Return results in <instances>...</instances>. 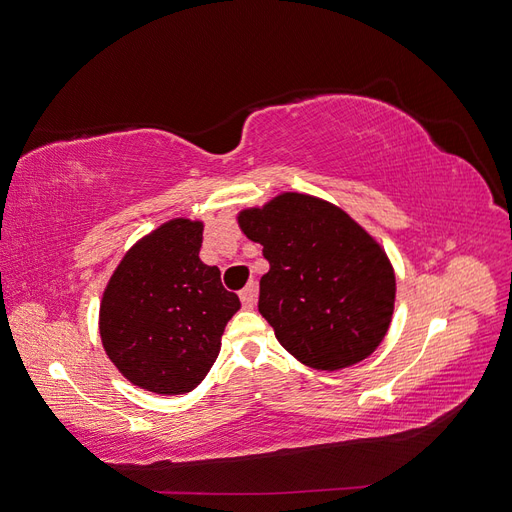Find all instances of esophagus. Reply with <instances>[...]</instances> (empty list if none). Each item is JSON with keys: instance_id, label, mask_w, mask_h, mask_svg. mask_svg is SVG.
<instances>
[{"instance_id": "34e87169", "label": "esophagus", "mask_w": 512, "mask_h": 512, "mask_svg": "<svg viewBox=\"0 0 512 512\" xmlns=\"http://www.w3.org/2000/svg\"><path fill=\"white\" fill-rule=\"evenodd\" d=\"M241 303H243V307H247V309H252L254 305H256V297H258V286L252 282V284H247L243 290H241Z\"/></svg>"}]
</instances>
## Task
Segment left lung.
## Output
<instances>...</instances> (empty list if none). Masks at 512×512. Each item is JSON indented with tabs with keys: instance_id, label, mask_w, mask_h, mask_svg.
<instances>
[{
	"instance_id": "obj_1",
	"label": "left lung",
	"mask_w": 512,
	"mask_h": 512,
	"mask_svg": "<svg viewBox=\"0 0 512 512\" xmlns=\"http://www.w3.org/2000/svg\"><path fill=\"white\" fill-rule=\"evenodd\" d=\"M239 226L269 260L258 312L294 359L335 371L378 348L393 316L395 273L348 213L286 192L241 211Z\"/></svg>"
}]
</instances>
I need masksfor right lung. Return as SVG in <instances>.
<instances>
[{"mask_svg": "<svg viewBox=\"0 0 512 512\" xmlns=\"http://www.w3.org/2000/svg\"><path fill=\"white\" fill-rule=\"evenodd\" d=\"M203 224L170 220L123 256L100 305L108 359L132 384L183 395L205 380L241 307L220 269L198 258Z\"/></svg>", "mask_w": 512, "mask_h": 512, "instance_id": "add662e5", "label": "right lung"}]
</instances>
